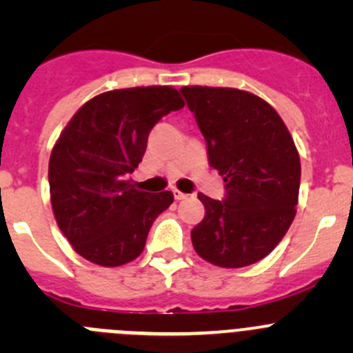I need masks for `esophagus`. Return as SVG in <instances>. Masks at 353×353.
Masks as SVG:
<instances>
[{"instance_id":"obj_1","label":"esophagus","mask_w":353,"mask_h":353,"mask_svg":"<svg viewBox=\"0 0 353 353\" xmlns=\"http://www.w3.org/2000/svg\"><path fill=\"white\" fill-rule=\"evenodd\" d=\"M172 193H174V198H176V199H179V201H181V199H188V198H190V194H186V193H181V191H177V190H174Z\"/></svg>"}]
</instances>
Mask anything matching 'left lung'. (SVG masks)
Returning <instances> with one entry per match:
<instances>
[{"mask_svg":"<svg viewBox=\"0 0 353 353\" xmlns=\"http://www.w3.org/2000/svg\"><path fill=\"white\" fill-rule=\"evenodd\" d=\"M225 183L222 201L199 193L205 219L191 230L194 251L222 268H243L268 256L295 216L301 159L276 110L237 88L183 87Z\"/></svg>","mask_w":353,"mask_h":353,"instance_id":"1","label":"left lung"}]
</instances>
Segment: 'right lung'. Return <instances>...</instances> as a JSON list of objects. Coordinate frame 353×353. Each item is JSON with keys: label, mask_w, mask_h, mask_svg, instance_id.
Returning <instances> with one entry per match:
<instances>
[{"label": "right lung", "mask_w": 353, "mask_h": 353, "mask_svg": "<svg viewBox=\"0 0 353 353\" xmlns=\"http://www.w3.org/2000/svg\"><path fill=\"white\" fill-rule=\"evenodd\" d=\"M184 108L172 87L110 90L71 117L49 159V191L59 229L74 251L101 266L141 254L170 191H138L128 179L147 150L152 128Z\"/></svg>", "instance_id": "1"}]
</instances>
